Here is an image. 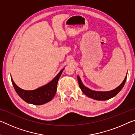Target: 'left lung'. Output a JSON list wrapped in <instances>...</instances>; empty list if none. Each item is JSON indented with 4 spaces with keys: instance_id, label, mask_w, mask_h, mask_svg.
Here are the masks:
<instances>
[{
    "instance_id": "obj_1",
    "label": "left lung",
    "mask_w": 135,
    "mask_h": 135,
    "mask_svg": "<svg viewBox=\"0 0 135 135\" xmlns=\"http://www.w3.org/2000/svg\"><path fill=\"white\" fill-rule=\"evenodd\" d=\"M127 74L125 77L124 80L117 88L109 91H95L91 90L89 88H87L84 85L79 76H77V80H78L80 88L81 89V91L83 92L84 94L86 95L87 97L98 100H106L114 97L120 92V90L122 89V88L124 85L126 81Z\"/></svg>"
}]
</instances>
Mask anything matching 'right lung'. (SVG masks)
Here are the masks:
<instances>
[{
    "label": "right lung",
    "mask_w": 135,
    "mask_h": 135,
    "mask_svg": "<svg viewBox=\"0 0 135 135\" xmlns=\"http://www.w3.org/2000/svg\"><path fill=\"white\" fill-rule=\"evenodd\" d=\"M64 68L60 71L52 80L45 85L35 90H26L22 89L16 84L11 77V80L16 92L24 101L28 104L40 105L45 104L53 99L56 92L57 84Z\"/></svg>",
    "instance_id": "1"
}]
</instances>
